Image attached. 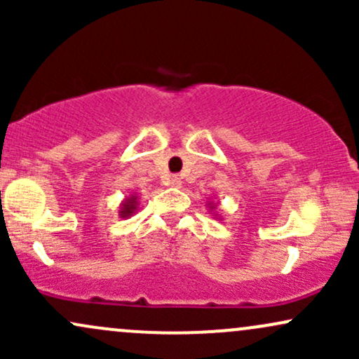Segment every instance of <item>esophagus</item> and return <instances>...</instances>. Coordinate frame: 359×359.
Here are the masks:
<instances>
[{"label": "esophagus", "instance_id": "34e87169", "mask_svg": "<svg viewBox=\"0 0 359 359\" xmlns=\"http://www.w3.org/2000/svg\"><path fill=\"white\" fill-rule=\"evenodd\" d=\"M168 185H170V187H175V189H179L180 185H182V180H180V177L174 175V177H170V180H168Z\"/></svg>", "mask_w": 359, "mask_h": 359}]
</instances>
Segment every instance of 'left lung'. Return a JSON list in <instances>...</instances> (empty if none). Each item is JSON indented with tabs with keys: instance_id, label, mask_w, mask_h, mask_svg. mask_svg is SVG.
Returning a JSON list of instances; mask_svg holds the SVG:
<instances>
[{
	"instance_id": "left-lung-1",
	"label": "left lung",
	"mask_w": 359,
	"mask_h": 359,
	"mask_svg": "<svg viewBox=\"0 0 359 359\" xmlns=\"http://www.w3.org/2000/svg\"><path fill=\"white\" fill-rule=\"evenodd\" d=\"M208 208H209V212H211L212 216L216 217V219H221V216H219V214L216 212V209H217V204L214 203V201H212V203H211V201H208Z\"/></svg>"
}]
</instances>
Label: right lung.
<instances>
[{
  "label": "right lung",
  "mask_w": 359,
  "mask_h": 359,
  "mask_svg": "<svg viewBox=\"0 0 359 359\" xmlns=\"http://www.w3.org/2000/svg\"><path fill=\"white\" fill-rule=\"evenodd\" d=\"M138 196L137 194H130V196L125 197V199L121 201V204H119V217H123V219H128V217L133 216L135 212L138 211L140 208V203H138Z\"/></svg>",
  "instance_id": "add662e5"
}]
</instances>
